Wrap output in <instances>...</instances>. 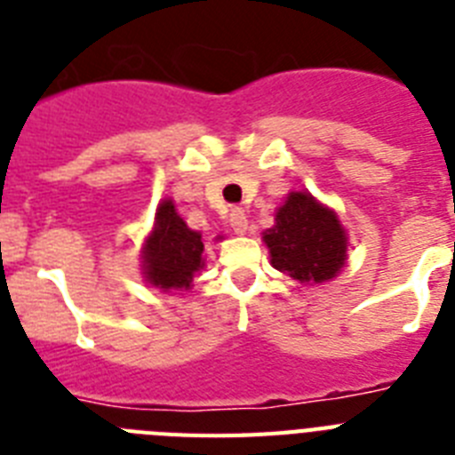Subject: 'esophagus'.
Segmentation results:
<instances>
[{
  "label": "esophagus",
  "mask_w": 455,
  "mask_h": 455,
  "mask_svg": "<svg viewBox=\"0 0 455 455\" xmlns=\"http://www.w3.org/2000/svg\"><path fill=\"white\" fill-rule=\"evenodd\" d=\"M230 228L235 235H246L248 230V219L241 209H232L230 212Z\"/></svg>",
  "instance_id": "1"
}]
</instances>
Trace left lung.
Here are the masks:
<instances>
[{
  "label": "left lung",
  "mask_w": 455,
  "mask_h": 455,
  "mask_svg": "<svg viewBox=\"0 0 455 455\" xmlns=\"http://www.w3.org/2000/svg\"><path fill=\"white\" fill-rule=\"evenodd\" d=\"M262 241L273 268L300 284L331 283L348 259L347 228L335 209L307 191L287 193Z\"/></svg>",
  "instance_id": "left-lung-1"
}]
</instances>
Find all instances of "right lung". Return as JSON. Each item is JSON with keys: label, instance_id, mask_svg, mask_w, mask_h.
I'll return each mask as SVG.
<instances>
[{"label": "right lung", "instance_id": "1", "mask_svg": "<svg viewBox=\"0 0 455 455\" xmlns=\"http://www.w3.org/2000/svg\"><path fill=\"white\" fill-rule=\"evenodd\" d=\"M214 241H223L216 236ZM204 243L178 214L172 198H164L155 212L150 235L140 248V271L150 287L159 291H187L196 273L204 267Z\"/></svg>", "mask_w": 455, "mask_h": 455}]
</instances>
